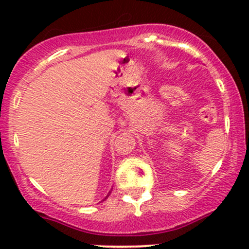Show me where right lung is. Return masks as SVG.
<instances>
[{
    "label": "right lung",
    "instance_id": "1",
    "mask_svg": "<svg viewBox=\"0 0 249 249\" xmlns=\"http://www.w3.org/2000/svg\"><path fill=\"white\" fill-rule=\"evenodd\" d=\"M106 197H108V195H107V196ZM106 197H105V199H106Z\"/></svg>",
    "mask_w": 249,
    "mask_h": 249
}]
</instances>
